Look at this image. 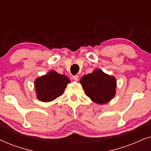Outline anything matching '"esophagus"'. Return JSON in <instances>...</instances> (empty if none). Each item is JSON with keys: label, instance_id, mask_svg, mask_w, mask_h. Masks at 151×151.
<instances>
[{"label": "esophagus", "instance_id": "obj_1", "mask_svg": "<svg viewBox=\"0 0 151 151\" xmlns=\"http://www.w3.org/2000/svg\"><path fill=\"white\" fill-rule=\"evenodd\" d=\"M72 78H73V79L74 80V81H77L78 80H79V76H78V75L72 76Z\"/></svg>", "mask_w": 151, "mask_h": 151}]
</instances>
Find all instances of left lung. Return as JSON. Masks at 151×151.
Wrapping results in <instances>:
<instances>
[{
    "instance_id": "left-lung-1",
    "label": "left lung",
    "mask_w": 151,
    "mask_h": 151,
    "mask_svg": "<svg viewBox=\"0 0 151 151\" xmlns=\"http://www.w3.org/2000/svg\"><path fill=\"white\" fill-rule=\"evenodd\" d=\"M80 83L85 90L86 95L98 104H106L115 95L116 79L100 70L86 74L80 80Z\"/></svg>"
}]
</instances>
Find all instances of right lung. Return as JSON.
<instances>
[{
    "mask_svg": "<svg viewBox=\"0 0 151 151\" xmlns=\"http://www.w3.org/2000/svg\"><path fill=\"white\" fill-rule=\"evenodd\" d=\"M70 81L66 76L51 70L35 81L37 98L42 102H50L63 94L67 84Z\"/></svg>",
    "mask_w": 151,
    "mask_h": 151,
    "instance_id": "add662e5",
    "label": "right lung"
}]
</instances>
